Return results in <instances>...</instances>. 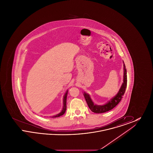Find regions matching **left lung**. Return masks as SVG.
Instances as JSON below:
<instances>
[{
    "label": "left lung",
    "mask_w": 153,
    "mask_h": 153,
    "mask_svg": "<svg viewBox=\"0 0 153 153\" xmlns=\"http://www.w3.org/2000/svg\"><path fill=\"white\" fill-rule=\"evenodd\" d=\"M123 83L120 88L119 91L114 98H112L109 102H108L107 104L102 105H99L94 104V103L92 101L89 95L86 94L85 92L84 93V96L85 99L90 109L97 114L100 113H104L110 110L113 109L115 107H116L118 103L120 102L122 99L123 98L124 94L126 91V89L127 87V71L126 69V66L124 64V76Z\"/></svg>",
    "instance_id": "1"
}]
</instances>
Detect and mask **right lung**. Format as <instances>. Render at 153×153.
I'll return each mask as SVG.
<instances>
[{
  "instance_id": "1",
  "label": "right lung",
  "mask_w": 153,
  "mask_h": 153,
  "mask_svg": "<svg viewBox=\"0 0 153 153\" xmlns=\"http://www.w3.org/2000/svg\"><path fill=\"white\" fill-rule=\"evenodd\" d=\"M68 91L66 92L65 94L64 97V101H63L64 106H63V109L62 110V111L57 115L52 117H61V116H62V115H64L65 114L66 109V97H67V95H68Z\"/></svg>"
}]
</instances>
